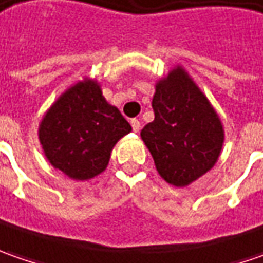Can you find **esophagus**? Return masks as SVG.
I'll list each match as a JSON object with an SVG mask.
<instances>
[{
	"mask_svg": "<svg viewBox=\"0 0 263 263\" xmlns=\"http://www.w3.org/2000/svg\"><path fill=\"white\" fill-rule=\"evenodd\" d=\"M130 123H132V127H133V132H135V133H139V130H140V121L136 120V118H133Z\"/></svg>",
	"mask_w": 263,
	"mask_h": 263,
	"instance_id": "1",
	"label": "esophagus"
}]
</instances>
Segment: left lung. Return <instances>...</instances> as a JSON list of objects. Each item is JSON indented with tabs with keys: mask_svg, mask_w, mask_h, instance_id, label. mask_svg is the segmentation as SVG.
<instances>
[{
	"mask_svg": "<svg viewBox=\"0 0 263 263\" xmlns=\"http://www.w3.org/2000/svg\"><path fill=\"white\" fill-rule=\"evenodd\" d=\"M155 118L140 132L159 176L186 187L217 164L224 127L215 108L181 66L159 79L152 98Z\"/></svg>",
	"mask_w": 263,
	"mask_h": 263,
	"instance_id": "obj_1",
	"label": "left lung"
}]
</instances>
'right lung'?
<instances>
[{"label": "right lung", "mask_w": 263, "mask_h": 263, "mask_svg": "<svg viewBox=\"0 0 263 263\" xmlns=\"http://www.w3.org/2000/svg\"><path fill=\"white\" fill-rule=\"evenodd\" d=\"M130 132L118 108L106 102L101 85L85 77L48 108L37 136L52 167L85 181L105 171L112 147Z\"/></svg>", "instance_id": "right-lung-1"}]
</instances>
